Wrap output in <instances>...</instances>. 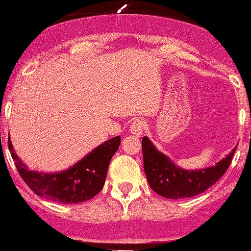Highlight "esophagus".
Wrapping results in <instances>:
<instances>
[{"mask_svg": "<svg viewBox=\"0 0 251 251\" xmlns=\"http://www.w3.org/2000/svg\"><path fill=\"white\" fill-rule=\"evenodd\" d=\"M143 130H144V121L139 118L134 119L130 126L131 133L136 137H141L142 133H143Z\"/></svg>", "mask_w": 251, "mask_h": 251, "instance_id": "1", "label": "esophagus"}]
</instances>
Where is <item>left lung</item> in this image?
Instances as JSON below:
<instances>
[{
	"label": "left lung",
	"mask_w": 251,
	"mask_h": 251,
	"mask_svg": "<svg viewBox=\"0 0 251 251\" xmlns=\"http://www.w3.org/2000/svg\"><path fill=\"white\" fill-rule=\"evenodd\" d=\"M144 172L150 188L162 197L171 200L196 196L215 184L231 165L236 148L215 166L197 171H185L176 167L166 155L156 150L151 142L142 139Z\"/></svg>",
	"instance_id": "1"
}]
</instances>
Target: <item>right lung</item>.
I'll list each match as a JSON object with an SVG mask.
<instances>
[{"instance_id":"obj_1","label":"right lung","mask_w":251,"mask_h":251,"mask_svg":"<svg viewBox=\"0 0 251 251\" xmlns=\"http://www.w3.org/2000/svg\"><path fill=\"white\" fill-rule=\"evenodd\" d=\"M119 146L120 137L117 136L92 150L67 171L60 173H39L28 171L14 152L12 143L8 139V149L26 185L36 195L49 201L73 204L88 201L101 191L104 185L108 166Z\"/></svg>"}]
</instances>
